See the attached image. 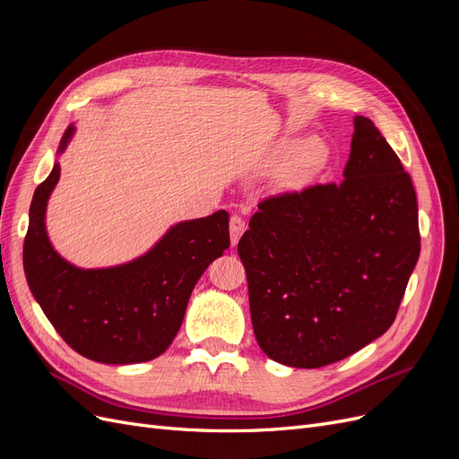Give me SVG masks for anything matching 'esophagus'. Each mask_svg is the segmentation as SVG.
I'll return each instance as SVG.
<instances>
[{
    "label": "esophagus",
    "mask_w": 459,
    "mask_h": 459,
    "mask_svg": "<svg viewBox=\"0 0 459 459\" xmlns=\"http://www.w3.org/2000/svg\"><path fill=\"white\" fill-rule=\"evenodd\" d=\"M243 231H245V220L241 216H231V220H230V239H231L233 247L239 243Z\"/></svg>",
    "instance_id": "esophagus-1"
}]
</instances>
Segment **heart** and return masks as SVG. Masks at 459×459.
Segmentation results:
<instances>
[{"label":"heart","mask_w":459,"mask_h":459,"mask_svg":"<svg viewBox=\"0 0 459 459\" xmlns=\"http://www.w3.org/2000/svg\"><path fill=\"white\" fill-rule=\"evenodd\" d=\"M329 159V149L322 140L302 142L290 152V157L281 166V170L275 176L277 191H297L307 186L310 179L324 169Z\"/></svg>","instance_id":"heart-1"}]
</instances>
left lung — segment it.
I'll use <instances>...</instances> for the list:
<instances>
[{"label": "left lung", "mask_w": 459, "mask_h": 459, "mask_svg": "<svg viewBox=\"0 0 459 459\" xmlns=\"http://www.w3.org/2000/svg\"><path fill=\"white\" fill-rule=\"evenodd\" d=\"M341 184L260 203L238 245L260 349L314 369L393 325L420 258L410 174L366 117H354Z\"/></svg>", "instance_id": "8db88e82"}]
</instances>
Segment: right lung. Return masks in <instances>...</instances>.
<instances>
[{
  "label": "right lung",
  "mask_w": 459,
  "mask_h": 459,
  "mask_svg": "<svg viewBox=\"0 0 459 459\" xmlns=\"http://www.w3.org/2000/svg\"><path fill=\"white\" fill-rule=\"evenodd\" d=\"M71 124L57 157L74 137ZM61 178L59 160L30 203L22 264L39 308L66 344L100 364H140L160 356L182 327L191 290L230 247V214L184 220L149 251L107 268H80L49 239L46 214Z\"/></svg>",
  "instance_id": "obj_1"
}]
</instances>
